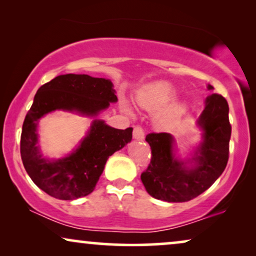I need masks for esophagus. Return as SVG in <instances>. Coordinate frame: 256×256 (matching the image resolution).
Instances as JSON below:
<instances>
[{
  "instance_id": "esophagus-1",
  "label": "esophagus",
  "mask_w": 256,
  "mask_h": 256,
  "mask_svg": "<svg viewBox=\"0 0 256 256\" xmlns=\"http://www.w3.org/2000/svg\"><path fill=\"white\" fill-rule=\"evenodd\" d=\"M132 136L135 140H143L144 138V130L141 126H135L134 132H132Z\"/></svg>"
}]
</instances>
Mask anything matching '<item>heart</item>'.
I'll use <instances>...</instances> for the list:
<instances>
[{
    "instance_id": "heart-1",
    "label": "heart",
    "mask_w": 256,
    "mask_h": 256,
    "mask_svg": "<svg viewBox=\"0 0 256 256\" xmlns=\"http://www.w3.org/2000/svg\"><path fill=\"white\" fill-rule=\"evenodd\" d=\"M178 96V90L172 84L166 82H152L143 86L138 93V102L141 107L148 110H158L172 102ZM127 110L128 107L124 106ZM186 112V106L184 104H172L160 113L158 122L164 127L172 126L183 116Z\"/></svg>"
}]
</instances>
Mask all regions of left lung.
I'll use <instances>...</instances> for the list:
<instances>
[{"instance_id":"obj_1","label":"left lung","mask_w":256,"mask_h":256,"mask_svg":"<svg viewBox=\"0 0 256 256\" xmlns=\"http://www.w3.org/2000/svg\"><path fill=\"white\" fill-rule=\"evenodd\" d=\"M212 88L208 85V90ZM198 124L204 130V141L196 152V166L191 169L174 157V138L170 134L150 132L146 136L152 158L141 180L154 198L169 202H188L208 190L224 172L232 132L225 98L216 93L210 96Z\"/></svg>"}]
</instances>
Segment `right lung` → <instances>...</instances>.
Masks as SVG:
<instances>
[{"label": "right lung", "instance_id": "add662e5", "mask_svg": "<svg viewBox=\"0 0 256 256\" xmlns=\"http://www.w3.org/2000/svg\"><path fill=\"white\" fill-rule=\"evenodd\" d=\"M115 101L118 98L110 80L87 74L58 76L38 88L20 134L23 166L38 188L62 200L85 197L93 192L110 156L130 142L132 136V128L115 129L96 120L78 149L51 162L38 150V120L56 110L96 116Z\"/></svg>", "mask_w": 256, "mask_h": 256}]
</instances>
